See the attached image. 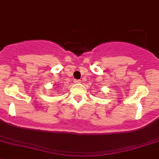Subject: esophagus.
I'll return each instance as SVG.
<instances>
[{"label":"esophagus","mask_w":159,"mask_h":159,"mask_svg":"<svg viewBox=\"0 0 159 159\" xmlns=\"http://www.w3.org/2000/svg\"><path fill=\"white\" fill-rule=\"evenodd\" d=\"M80 82H81V80H78V79L74 80V83H80Z\"/></svg>","instance_id":"obj_1"}]
</instances>
